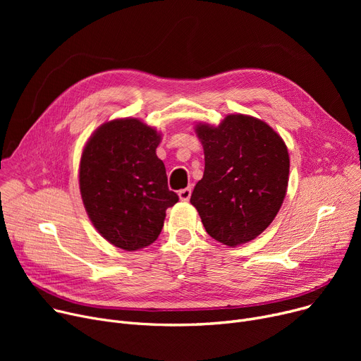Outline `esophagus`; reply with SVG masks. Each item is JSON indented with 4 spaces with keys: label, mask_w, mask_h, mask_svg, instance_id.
I'll return each instance as SVG.
<instances>
[{
    "label": "esophagus",
    "mask_w": 361,
    "mask_h": 361,
    "mask_svg": "<svg viewBox=\"0 0 361 361\" xmlns=\"http://www.w3.org/2000/svg\"><path fill=\"white\" fill-rule=\"evenodd\" d=\"M178 196H180V199H181L183 202H187L188 199H190V196H192V187L183 188V190L178 192Z\"/></svg>",
    "instance_id": "1"
}]
</instances>
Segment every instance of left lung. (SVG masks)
<instances>
[{"mask_svg":"<svg viewBox=\"0 0 361 361\" xmlns=\"http://www.w3.org/2000/svg\"><path fill=\"white\" fill-rule=\"evenodd\" d=\"M204 173L192 193L206 233L235 247L268 228L288 185V149L255 117L231 114L218 126L197 124Z\"/></svg>","mask_w":361,"mask_h":361,"instance_id":"8db88e82","label":"left lung"}]
</instances>
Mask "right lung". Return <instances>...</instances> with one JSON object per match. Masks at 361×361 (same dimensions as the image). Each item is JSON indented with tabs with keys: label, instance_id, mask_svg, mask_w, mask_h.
Here are the masks:
<instances>
[{
	"label": "right lung",
	"instance_id": "obj_1",
	"mask_svg": "<svg viewBox=\"0 0 361 361\" xmlns=\"http://www.w3.org/2000/svg\"><path fill=\"white\" fill-rule=\"evenodd\" d=\"M161 135L137 118L102 124L80 159V193L98 233L127 252L154 243L165 212L178 202L157 157Z\"/></svg>",
	"mask_w": 361,
	"mask_h": 361
}]
</instances>
